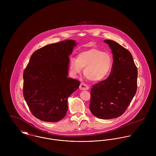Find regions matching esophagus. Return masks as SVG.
Instances as JSON below:
<instances>
[{"instance_id": "esophagus-1", "label": "esophagus", "mask_w": 156, "mask_h": 156, "mask_svg": "<svg viewBox=\"0 0 156 156\" xmlns=\"http://www.w3.org/2000/svg\"><path fill=\"white\" fill-rule=\"evenodd\" d=\"M79 88L80 90H88L89 87L87 85H86L85 83L82 82L79 86Z\"/></svg>"}]
</instances>
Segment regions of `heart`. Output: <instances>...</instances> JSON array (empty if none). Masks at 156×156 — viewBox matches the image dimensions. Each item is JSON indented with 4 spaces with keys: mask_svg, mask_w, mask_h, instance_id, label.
Returning a JSON list of instances; mask_svg holds the SVG:
<instances>
[{
    "mask_svg": "<svg viewBox=\"0 0 156 156\" xmlns=\"http://www.w3.org/2000/svg\"><path fill=\"white\" fill-rule=\"evenodd\" d=\"M112 64V58L108 53L92 48L80 53L77 59H71L70 69L73 73L77 74L85 67V77L91 82H97L105 79L109 75Z\"/></svg>",
    "mask_w": 156,
    "mask_h": 156,
    "instance_id": "obj_1",
    "label": "heart"
}]
</instances>
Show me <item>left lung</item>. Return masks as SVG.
<instances>
[{
  "instance_id": "obj_1",
  "label": "left lung",
  "mask_w": 156,
  "mask_h": 156,
  "mask_svg": "<svg viewBox=\"0 0 156 156\" xmlns=\"http://www.w3.org/2000/svg\"><path fill=\"white\" fill-rule=\"evenodd\" d=\"M113 62L109 76L92 86L89 109L100 119L120 116L130 104L137 90V69L131 53L116 42L106 40Z\"/></svg>"
}]
</instances>
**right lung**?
I'll return each instance as SVG.
<instances>
[{
	"label": "right lung",
	"instance_id": "right-lung-1",
	"mask_svg": "<svg viewBox=\"0 0 156 156\" xmlns=\"http://www.w3.org/2000/svg\"><path fill=\"white\" fill-rule=\"evenodd\" d=\"M77 45L67 40L45 45L32 55L23 72V96L32 115L58 122L67 113L68 98L80 81L68 78L69 55Z\"/></svg>",
	"mask_w": 156,
	"mask_h": 156
}]
</instances>
